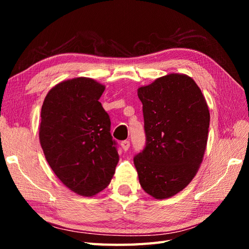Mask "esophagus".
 <instances>
[{
	"instance_id": "esophagus-1",
	"label": "esophagus",
	"mask_w": 249,
	"mask_h": 249,
	"mask_svg": "<svg viewBox=\"0 0 249 249\" xmlns=\"http://www.w3.org/2000/svg\"><path fill=\"white\" fill-rule=\"evenodd\" d=\"M121 146H122V149H123L124 151H127L129 149V146H130V142L128 140L122 141L121 142Z\"/></svg>"
}]
</instances>
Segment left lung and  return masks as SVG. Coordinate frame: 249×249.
Wrapping results in <instances>:
<instances>
[{
  "mask_svg": "<svg viewBox=\"0 0 249 249\" xmlns=\"http://www.w3.org/2000/svg\"><path fill=\"white\" fill-rule=\"evenodd\" d=\"M146 144L134 158L139 183L162 200L187 186L197 174L208 143L210 110L197 83L169 73L138 89Z\"/></svg>",
  "mask_w": 249,
  "mask_h": 249,
  "instance_id": "1",
  "label": "left lung"
}]
</instances>
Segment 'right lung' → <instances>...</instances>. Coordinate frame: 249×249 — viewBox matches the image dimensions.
<instances>
[{"instance_id": "obj_1", "label": "right lung", "mask_w": 249, "mask_h": 249, "mask_svg": "<svg viewBox=\"0 0 249 249\" xmlns=\"http://www.w3.org/2000/svg\"><path fill=\"white\" fill-rule=\"evenodd\" d=\"M105 86L87 77L52 88L41 106L39 142L52 171L71 192L93 197L119 162L110 118L98 99Z\"/></svg>"}]
</instances>
